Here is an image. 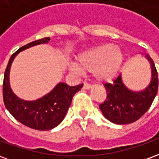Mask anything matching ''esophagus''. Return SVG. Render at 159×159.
<instances>
[{
	"mask_svg": "<svg viewBox=\"0 0 159 159\" xmlns=\"http://www.w3.org/2000/svg\"><path fill=\"white\" fill-rule=\"evenodd\" d=\"M91 88H92V85L89 84V83H85L83 84V89H90Z\"/></svg>",
	"mask_w": 159,
	"mask_h": 159,
	"instance_id": "esophagus-1",
	"label": "esophagus"
}]
</instances>
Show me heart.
I'll use <instances>...</instances> for the list:
<instances>
[{
    "label": "heart",
    "instance_id": "b5f03b06",
    "mask_svg": "<svg viewBox=\"0 0 159 159\" xmlns=\"http://www.w3.org/2000/svg\"><path fill=\"white\" fill-rule=\"evenodd\" d=\"M123 63V54L111 43H103L84 50L76 57V66L70 65L72 71H92L94 79L100 83L113 80Z\"/></svg>",
    "mask_w": 159,
    "mask_h": 159
}]
</instances>
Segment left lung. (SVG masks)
Here are the masks:
<instances>
[{"label": "left lung", "mask_w": 159, "mask_h": 159, "mask_svg": "<svg viewBox=\"0 0 159 159\" xmlns=\"http://www.w3.org/2000/svg\"><path fill=\"white\" fill-rule=\"evenodd\" d=\"M145 57L151 64L152 77L148 86L140 91L128 89L122 79V74L111 83H105L107 100L100 105L104 117L116 124H128L135 122L146 113L156 97L158 89L157 72L152 59Z\"/></svg>", "instance_id": "obj_1"}]
</instances>
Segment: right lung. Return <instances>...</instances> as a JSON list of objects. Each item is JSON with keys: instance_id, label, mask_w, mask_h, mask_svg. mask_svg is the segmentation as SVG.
Returning <instances> with one entry per match:
<instances>
[{"instance_id": "add662e5", "label": "right lung", "mask_w": 159, "mask_h": 159, "mask_svg": "<svg viewBox=\"0 0 159 159\" xmlns=\"http://www.w3.org/2000/svg\"><path fill=\"white\" fill-rule=\"evenodd\" d=\"M50 37L30 42L15 52L9 59L3 80V100L6 108L13 117L24 125L37 130H49L61 123L71 104L73 96L83 88V84L68 86L59 83L48 93L36 100L20 99L12 92L9 75L13 59L19 52L39 44L48 43Z\"/></svg>"}]
</instances>
